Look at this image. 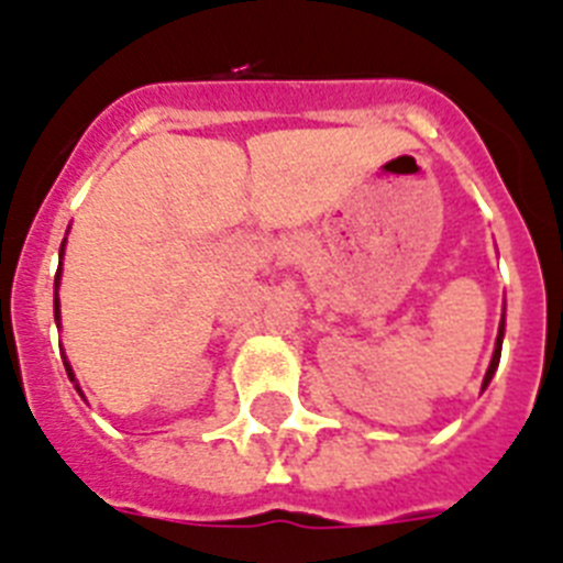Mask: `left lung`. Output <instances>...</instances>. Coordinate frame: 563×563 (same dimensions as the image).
<instances>
[{"instance_id": "obj_1", "label": "left lung", "mask_w": 563, "mask_h": 563, "mask_svg": "<svg viewBox=\"0 0 563 563\" xmlns=\"http://www.w3.org/2000/svg\"><path fill=\"white\" fill-rule=\"evenodd\" d=\"M500 343H504V320H500V329H498V340H495V354H493V363H489V369H486L484 377V386L493 380L495 369H498V361H500Z\"/></svg>"}]
</instances>
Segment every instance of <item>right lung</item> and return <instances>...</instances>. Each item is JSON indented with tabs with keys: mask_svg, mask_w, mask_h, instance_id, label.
Instances as JSON below:
<instances>
[{
	"mask_svg": "<svg viewBox=\"0 0 563 563\" xmlns=\"http://www.w3.org/2000/svg\"><path fill=\"white\" fill-rule=\"evenodd\" d=\"M56 286H59V272H56ZM54 314H56V320H59V300H54ZM65 369H68V377L74 380V372H70V366H65ZM74 386H77V384H74ZM77 391H79V386H77Z\"/></svg>",
	"mask_w": 563,
	"mask_h": 563,
	"instance_id": "obj_1",
	"label": "right lung"
}]
</instances>
